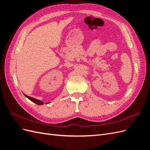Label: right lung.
<instances>
[{
	"label": "right lung",
	"mask_w": 150,
	"mask_h": 150,
	"mask_svg": "<svg viewBox=\"0 0 150 150\" xmlns=\"http://www.w3.org/2000/svg\"><path fill=\"white\" fill-rule=\"evenodd\" d=\"M24 95H25V96L27 98H28V99H29L30 101H33V102L35 103V104H38V105H40V104H44L43 102H42L41 101H40V100H38V99H35V98H34L30 97V96H27L26 94H24Z\"/></svg>",
	"instance_id": "1"
}]
</instances>
